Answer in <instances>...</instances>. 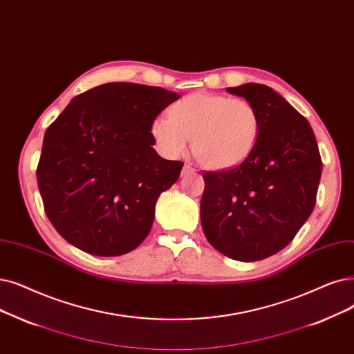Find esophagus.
Returning <instances> with one entry per match:
<instances>
[{"label":"esophagus","mask_w":354,"mask_h":354,"mask_svg":"<svg viewBox=\"0 0 354 354\" xmlns=\"http://www.w3.org/2000/svg\"><path fill=\"white\" fill-rule=\"evenodd\" d=\"M196 169H194L191 165H185L182 169V175H188V174H195Z\"/></svg>","instance_id":"obj_1"}]
</instances>
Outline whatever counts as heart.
I'll return each mask as SVG.
<instances>
[{"instance_id": "b5f03b06", "label": "heart", "mask_w": 354, "mask_h": 354, "mask_svg": "<svg viewBox=\"0 0 354 354\" xmlns=\"http://www.w3.org/2000/svg\"><path fill=\"white\" fill-rule=\"evenodd\" d=\"M150 131L166 156H183L192 139L199 162L225 171L252 155L260 136V118L249 101L199 91L175 102L169 117L153 120Z\"/></svg>"}]
</instances>
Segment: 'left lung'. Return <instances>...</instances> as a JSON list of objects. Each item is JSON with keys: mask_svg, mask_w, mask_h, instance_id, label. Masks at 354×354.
Returning <instances> with one entry per match:
<instances>
[{"mask_svg": "<svg viewBox=\"0 0 354 354\" xmlns=\"http://www.w3.org/2000/svg\"><path fill=\"white\" fill-rule=\"evenodd\" d=\"M227 92L253 104L260 136L243 163L204 174L201 224L214 249L256 262L286 248L310 218L322 162L308 120L274 89L249 82Z\"/></svg>", "mask_w": 354, "mask_h": 354, "instance_id": "left-lung-1", "label": "left lung"}]
</instances>
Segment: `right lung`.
Segmentation results:
<instances>
[{
  "mask_svg": "<svg viewBox=\"0 0 354 354\" xmlns=\"http://www.w3.org/2000/svg\"><path fill=\"white\" fill-rule=\"evenodd\" d=\"M179 98L159 86L104 84L75 97L46 130L39 191L46 215L68 243L111 257L147 237L158 198L183 166L158 155L150 127Z\"/></svg>",
  "mask_w": 354,
  "mask_h": 354,
  "instance_id": "1",
  "label": "right lung"
}]
</instances>
